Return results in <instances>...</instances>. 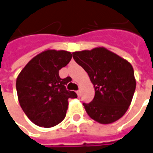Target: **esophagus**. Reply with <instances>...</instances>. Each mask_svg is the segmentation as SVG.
<instances>
[{"label": "esophagus", "mask_w": 153, "mask_h": 153, "mask_svg": "<svg viewBox=\"0 0 153 153\" xmlns=\"http://www.w3.org/2000/svg\"><path fill=\"white\" fill-rule=\"evenodd\" d=\"M76 93H77V94H78V96L79 97V96H80V90H79H79H77Z\"/></svg>", "instance_id": "obj_1"}]
</instances>
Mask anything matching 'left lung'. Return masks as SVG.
Returning <instances> with one entry per match:
<instances>
[{
	"label": "left lung",
	"mask_w": 153,
	"mask_h": 153,
	"mask_svg": "<svg viewBox=\"0 0 153 153\" xmlns=\"http://www.w3.org/2000/svg\"><path fill=\"white\" fill-rule=\"evenodd\" d=\"M77 64L94 85L91 102L83 105L88 116L102 124L117 121L127 112L136 88L131 64L105 48L73 53Z\"/></svg>",
	"instance_id": "obj_1"
}]
</instances>
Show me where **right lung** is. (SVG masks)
<instances>
[{"mask_svg":"<svg viewBox=\"0 0 153 153\" xmlns=\"http://www.w3.org/2000/svg\"><path fill=\"white\" fill-rule=\"evenodd\" d=\"M71 59L68 51H44L32 59L17 78L19 102L36 125L51 128L59 124L65 117L68 99L77 98L75 92L66 89L71 78L59 75Z\"/></svg>","mask_w":153,"mask_h":153,"instance_id":"right-lung-1","label":"right lung"}]
</instances>
